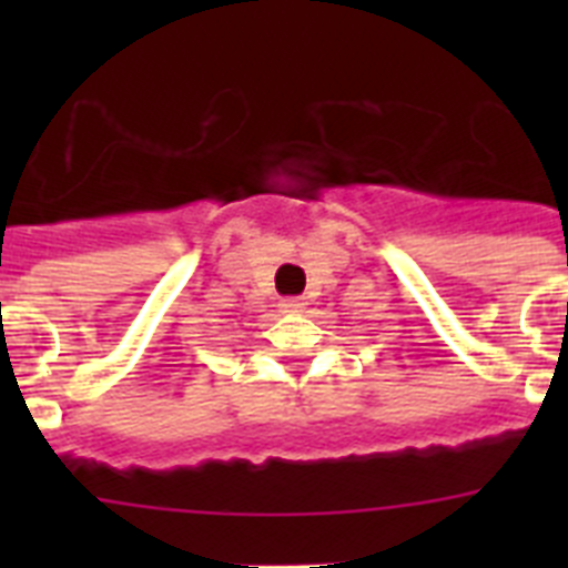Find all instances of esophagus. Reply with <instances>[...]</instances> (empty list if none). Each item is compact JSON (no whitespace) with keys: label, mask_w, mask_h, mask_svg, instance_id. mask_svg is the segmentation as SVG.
<instances>
[{"label":"esophagus","mask_w":568,"mask_h":568,"mask_svg":"<svg viewBox=\"0 0 568 568\" xmlns=\"http://www.w3.org/2000/svg\"><path fill=\"white\" fill-rule=\"evenodd\" d=\"M281 310H284V313H301V310H304V301H301V298H284V301H281Z\"/></svg>","instance_id":"esophagus-1"}]
</instances>
